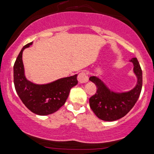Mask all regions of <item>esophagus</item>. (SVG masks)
<instances>
[{
  "label": "esophagus",
  "instance_id": "esophagus-1",
  "mask_svg": "<svg viewBox=\"0 0 154 154\" xmlns=\"http://www.w3.org/2000/svg\"><path fill=\"white\" fill-rule=\"evenodd\" d=\"M78 81L80 84H85L86 82H88V74L86 72L83 71V72H80L78 75Z\"/></svg>",
  "mask_w": 154,
  "mask_h": 154
}]
</instances>
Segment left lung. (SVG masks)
Returning <instances> with one entry per match:
<instances>
[{"label": "left lung", "mask_w": 154, "mask_h": 154, "mask_svg": "<svg viewBox=\"0 0 154 154\" xmlns=\"http://www.w3.org/2000/svg\"><path fill=\"white\" fill-rule=\"evenodd\" d=\"M134 64V72L137 78L136 86L128 92L118 93L110 90L99 78L90 77L89 80L96 85V94L90 98V107L101 120L112 122L124 117L135 105L142 87V72L137 58L130 60Z\"/></svg>", "instance_id": "8db88e82"}]
</instances>
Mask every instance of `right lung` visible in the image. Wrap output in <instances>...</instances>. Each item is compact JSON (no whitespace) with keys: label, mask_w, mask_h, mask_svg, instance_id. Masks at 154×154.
<instances>
[{"label":"right lung","mask_w":154,"mask_h":154,"mask_svg":"<svg viewBox=\"0 0 154 154\" xmlns=\"http://www.w3.org/2000/svg\"><path fill=\"white\" fill-rule=\"evenodd\" d=\"M30 42L20 50L14 64V85L19 98L34 113L47 116L56 112L66 102L70 89L78 84L77 74L61 78L45 85H37L27 80L24 73L22 54Z\"/></svg>","instance_id":"obj_1"}]
</instances>
